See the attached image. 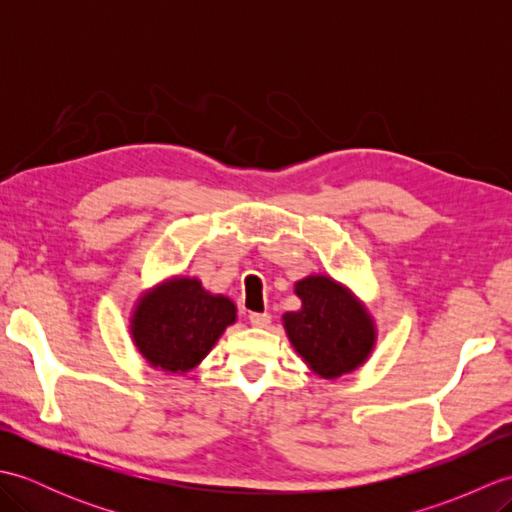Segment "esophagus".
Listing matches in <instances>:
<instances>
[{
  "label": "esophagus",
  "mask_w": 512,
  "mask_h": 512,
  "mask_svg": "<svg viewBox=\"0 0 512 512\" xmlns=\"http://www.w3.org/2000/svg\"><path fill=\"white\" fill-rule=\"evenodd\" d=\"M248 321H250V325H255V328H266V325L270 323V314L268 312H250Z\"/></svg>",
  "instance_id": "obj_1"
}]
</instances>
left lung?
Wrapping results in <instances>:
<instances>
[{
	"mask_svg": "<svg viewBox=\"0 0 512 512\" xmlns=\"http://www.w3.org/2000/svg\"><path fill=\"white\" fill-rule=\"evenodd\" d=\"M301 308L284 314L292 347L321 378L350 374L367 361L376 330L365 306L330 277L297 281Z\"/></svg>",
	"mask_w": 512,
	"mask_h": 512,
	"instance_id": "left-lung-1",
	"label": "left lung"
}]
</instances>
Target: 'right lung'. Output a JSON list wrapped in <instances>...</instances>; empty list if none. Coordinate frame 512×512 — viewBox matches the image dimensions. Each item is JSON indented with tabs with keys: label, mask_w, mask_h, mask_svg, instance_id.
<instances>
[{
	"label": "right lung",
	"mask_w": 512,
	"mask_h": 512,
	"mask_svg": "<svg viewBox=\"0 0 512 512\" xmlns=\"http://www.w3.org/2000/svg\"><path fill=\"white\" fill-rule=\"evenodd\" d=\"M231 323V299L209 295L198 279L176 277L138 301L132 336L151 367L178 374L198 365Z\"/></svg>",
	"instance_id": "add662e5"
}]
</instances>
